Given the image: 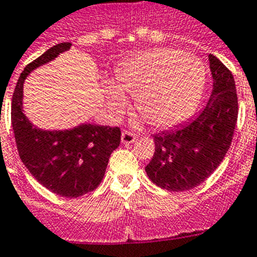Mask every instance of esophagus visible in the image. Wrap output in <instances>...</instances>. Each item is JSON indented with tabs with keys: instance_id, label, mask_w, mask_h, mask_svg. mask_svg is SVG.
Segmentation results:
<instances>
[{
	"instance_id": "34e87169",
	"label": "esophagus",
	"mask_w": 257,
	"mask_h": 257,
	"mask_svg": "<svg viewBox=\"0 0 257 257\" xmlns=\"http://www.w3.org/2000/svg\"><path fill=\"white\" fill-rule=\"evenodd\" d=\"M136 140L135 135L133 133H131V132L128 131H124L121 133V142L122 144H125V145H129V144H133Z\"/></svg>"
}]
</instances>
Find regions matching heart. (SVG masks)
<instances>
[{
  "label": "heart",
  "mask_w": 257,
  "mask_h": 257,
  "mask_svg": "<svg viewBox=\"0 0 257 257\" xmlns=\"http://www.w3.org/2000/svg\"><path fill=\"white\" fill-rule=\"evenodd\" d=\"M117 86L136 97L138 112L154 128L168 129L190 117L199 104L206 68L198 58L175 49H155L131 58L116 70ZM116 113L125 108V97L116 88L108 93Z\"/></svg>",
  "instance_id": "heart-1"
}]
</instances>
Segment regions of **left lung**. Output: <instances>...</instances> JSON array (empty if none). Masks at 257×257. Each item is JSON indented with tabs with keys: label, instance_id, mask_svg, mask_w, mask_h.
I'll return each instance as SVG.
<instances>
[{
	"label": "left lung",
	"instance_id": "left-lung-1",
	"mask_svg": "<svg viewBox=\"0 0 257 257\" xmlns=\"http://www.w3.org/2000/svg\"><path fill=\"white\" fill-rule=\"evenodd\" d=\"M208 61L213 88L204 108L185 124L153 136L155 153L145 171L168 191L191 190L206 181L231 145L238 119L235 82L215 55Z\"/></svg>",
	"mask_w": 257,
	"mask_h": 257
}]
</instances>
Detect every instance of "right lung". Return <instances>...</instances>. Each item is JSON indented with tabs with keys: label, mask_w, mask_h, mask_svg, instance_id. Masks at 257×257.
<instances>
[{
	"label": "right lung",
	"mask_w": 257,
	"mask_h": 257,
	"mask_svg": "<svg viewBox=\"0 0 257 257\" xmlns=\"http://www.w3.org/2000/svg\"><path fill=\"white\" fill-rule=\"evenodd\" d=\"M71 45L61 42L24 68L13 94L11 124L18 153L31 175L51 193L77 198L97 189L103 180L111 153L120 145V129L84 122L71 129L48 131L33 125L23 110L27 76L70 50Z\"/></svg>",
	"instance_id": "add662e5"
}]
</instances>
